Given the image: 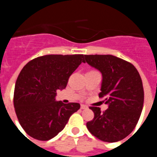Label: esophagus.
<instances>
[{"mask_svg":"<svg viewBox=\"0 0 157 157\" xmlns=\"http://www.w3.org/2000/svg\"><path fill=\"white\" fill-rule=\"evenodd\" d=\"M80 109H87V106L86 105L82 104V105H80Z\"/></svg>","mask_w":157,"mask_h":157,"instance_id":"1","label":"esophagus"}]
</instances>
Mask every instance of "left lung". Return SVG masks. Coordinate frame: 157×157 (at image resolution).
I'll return each instance as SVG.
<instances>
[{
	"mask_svg": "<svg viewBox=\"0 0 157 157\" xmlns=\"http://www.w3.org/2000/svg\"><path fill=\"white\" fill-rule=\"evenodd\" d=\"M90 66L102 74L99 98H105L109 108L90 106L94 117L87 128L99 140L116 142L132 132L140 118L144 103L142 78L129 62L111 55H84Z\"/></svg>",
	"mask_w": 157,
	"mask_h": 157,
	"instance_id": "1",
	"label": "left lung"
}]
</instances>
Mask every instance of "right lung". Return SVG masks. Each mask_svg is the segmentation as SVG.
<instances>
[{
	"label": "right lung",
	"instance_id": "right-lung-1",
	"mask_svg": "<svg viewBox=\"0 0 157 157\" xmlns=\"http://www.w3.org/2000/svg\"><path fill=\"white\" fill-rule=\"evenodd\" d=\"M84 55H47L29 61L19 73L14 91L17 118L26 133L48 141L63 130L80 105L55 101L57 90L66 88Z\"/></svg>",
	"mask_w": 157,
	"mask_h": 157
}]
</instances>
